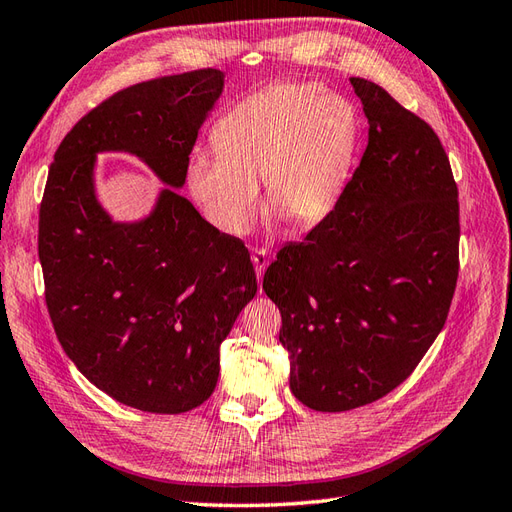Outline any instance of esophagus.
<instances>
[{
	"label": "esophagus",
	"instance_id": "1",
	"mask_svg": "<svg viewBox=\"0 0 512 512\" xmlns=\"http://www.w3.org/2000/svg\"><path fill=\"white\" fill-rule=\"evenodd\" d=\"M251 259H253V266H255V272H257V279H261V277H264L266 268H268V251H266V248H253Z\"/></svg>",
	"mask_w": 512,
	"mask_h": 512
}]
</instances>
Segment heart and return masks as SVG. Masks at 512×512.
<instances>
[{
  "mask_svg": "<svg viewBox=\"0 0 512 512\" xmlns=\"http://www.w3.org/2000/svg\"><path fill=\"white\" fill-rule=\"evenodd\" d=\"M214 153H194L186 186L227 235H244L261 212L257 181L298 229L329 220L344 199L359 147V116L318 84H279L240 101L212 131Z\"/></svg>",
  "mask_w": 512,
  "mask_h": 512,
  "instance_id": "1",
  "label": "heart"
}]
</instances>
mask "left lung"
Returning a JSON list of instances; mask_svg holds the SVG:
<instances>
[{
    "instance_id": "obj_1",
    "label": "left lung",
    "mask_w": 512,
    "mask_h": 512,
    "mask_svg": "<svg viewBox=\"0 0 512 512\" xmlns=\"http://www.w3.org/2000/svg\"><path fill=\"white\" fill-rule=\"evenodd\" d=\"M368 147L329 220L264 274L281 311L290 389L339 413L387 396L441 333L458 277V190L432 127L350 77Z\"/></svg>"
}]
</instances>
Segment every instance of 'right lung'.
Listing matches in <instances>:
<instances>
[{"label":"right lung","mask_w":512,"mask_h":512,"mask_svg":"<svg viewBox=\"0 0 512 512\" xmlns=\"http://www.w3.org/2000/svg\"><path fill=\"white\" fill-rule=\"evenodd\" d=\"M222 88L218 69L129 86L64 136L49 168L38 220L49 318L75 368L138 411L186 413L212 396L220 344L257 294L242 240L177 192ZM99 152L136 154L167 183L147 217L102 209Z\"/></svg>","instance_id":"obj_1"}]
</instances>
